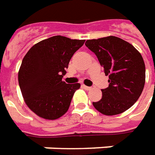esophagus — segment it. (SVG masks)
I'll list each match as a JSON object with an SVG mask.
<instances>
[{
    "label": "esophagus",
    "instance_id": "1",
    "mask_svg": "<svg viewBox=\"0 0 155 155\" xmlns=\"http://www.w3.org/2000/svg\"><path fill=\"white\" fill-rule=\"evenodd\" d=\"M83 87L85 90H90L91 89V87H88V86H86V85H83Z\"/></svg>",
    "mask_w": 155,
    "mask_h": 155
}]
</instances>
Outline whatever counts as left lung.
<instances>
[{
	"label": "left lung",
	"mask_w": 155,
	"mask_h": 155,
	"mask_svg": "<svg viewBox=\"0 0 155 155\" xmlns=\"http://www.w3.org/2000/svg\"><path fill=\"white\" fill-rule=\"evenodd\" d=\"M85 45L109 75V87L101 89L102 99L93 105L106 116L126 111L138 100L144 87L145 65L141 54L131 44L115 36L88 39Z\"/></svg>",
	"instance_id": "left-lung-1"
}]
</instances>
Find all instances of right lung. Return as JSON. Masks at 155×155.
I'll use <instances>...</instances> for the list:
<instances>
[{"label": "right lung", "instance_id": "obj_1", "mask_svg": "<svg viewBox=\"0 0 155 155\" xmlns=\"http://www.w3.org/2000/svg\"><path fill=\"white\" fill-rule=\"evenodd\" d=\"M84 40L57 35L35 45L22 59L19 87L27 105L36 115L55 120L68 110L79 84L62 81L73 54Z\"/></svg>", "mask_w": 155, "mask_h": 155}]
</instances>
